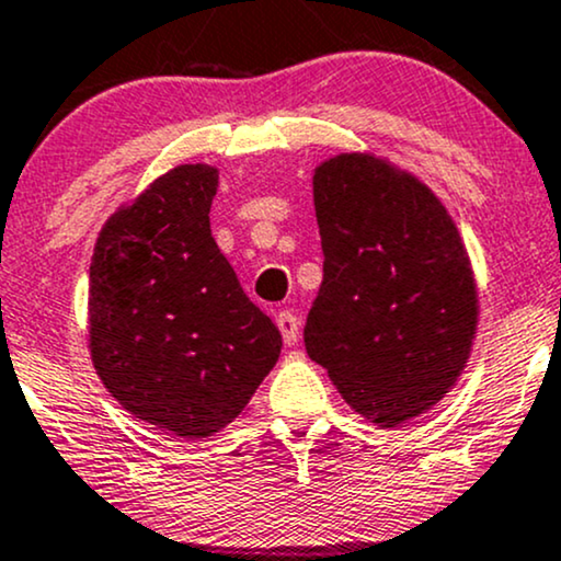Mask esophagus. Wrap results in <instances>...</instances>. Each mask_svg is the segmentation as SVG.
<instances>
[{
	"label": "esophagus",
	"mask_w": 561,
	"mask_h": 561,
	"mask_svg": "<svg viewBox=\"0 0 561 561\" xmlns=\"http://www.w3.org/2000/svg\"><path fill=\"white\" fill-rule=\"evenodd\" d=\"M275 325H278L280 336H283V344H297L299 342V320L297 314L288 312V310H280L278 314H275Z\"/></svg>",
	"instance_id": "obj_1"
}]
</instances>
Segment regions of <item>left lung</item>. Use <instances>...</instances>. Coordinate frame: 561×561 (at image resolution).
I'll use <instances>...</instances> for the list:
<instances>
[{"mask_svg": "<svg viewBox=\"0 0 561 561\" xmlns=\"http://www.w3.org/2000/svg\"><path fill=\"white\" fill-rule=\"evenodd\" d=\"M323 283L305 347L355 413L398 430L467 368L480 320L474 270L426 182L374 153L314 167Z\"/></svg>", "mask_w": 561, "mask_h": 561, "instance_id": "obj_1", "label": "left lung"}]
</instances>
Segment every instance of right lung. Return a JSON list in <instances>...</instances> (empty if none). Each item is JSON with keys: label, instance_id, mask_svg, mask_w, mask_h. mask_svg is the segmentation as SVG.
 Returning <instances> with one entry per match:
<instances>
[{"label": "right lung", "instance_id": "1", "mask_svg": "<svg viewBox=\"0 0 561 561\" xmlns=\"http://www.w3.org/2000/svg\"><path fill=\"white\" fill-rule=\"evenodd\" d=\"M217 187L209 163L169 169L105 219L90 264L87 342L100 381L124 411L180 439L241 416L283 344L214 243Z\"/></svg>", "mask_w": 561, "mask_h": 561}]
</instances>
